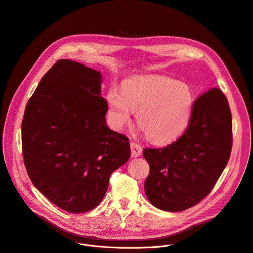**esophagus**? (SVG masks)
<instances>
[{"label": "esophagus", "instance_id": "34e87169", "mask_svg": "<svg viewBox=\"0 0 253 253\" xmlns=\"http://www.w3.org/2000/svg\"><path fill=\"white\" fill-rule=\"evenodd\" d=\"M130 146H131V155H132V157H138L142 154V146L140 145L139 143L131 141Z\"/></svg>", "mask_w": 253, "mask_h": 253}]
</instances>
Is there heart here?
<instances>
[{
    "label": "heart",
    "mask_w": 253,
    "mask_h": 253,
    "mask_svg": "<svg viewBox=\"0 0 253 253\" xmlns=\"http://www.w3.org/2000/svg\"><path fill=\"white\" fill-rule=\"evenodd\" d=\"M189 85L162 76H144L126 81L121 91L112 87L107 94L109 115L117 128L131 119L132 110L146 137L165 145L187 130L194 106Z\"/></svg>",
    "instance_id": "heart-1"
}]
</instances>
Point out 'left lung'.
<instances>
[{"label":"left lung","mask_w":253,"mask_h":253,"mask_svg":"<svg viewBox=\"0 0 253 253\" xmlns=\"http://www.w3.org/2000/svg\"><path fill=\"white\" fill-rule=\"evenodd\" d=\"M232 148V117L223 92L210 88L195 101L187 130L162 148H145L150 166L145 193L155 207L186 210L206 197L222 174Z\"/></svg>","instance_id":"1"}]
</instances>
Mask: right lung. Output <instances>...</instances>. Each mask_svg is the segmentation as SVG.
<instances>
[{
	"mask_svg": "<svg viewBox=\"0 0 253 253\" xmlns=\"http://www.w3.org/2000/svg\"><path fill=\"white\" fill-rule=\"evenodd\" d=\"M101 74L67 59L58 60L27 103L22 152L34 186L71 213L95 208L111 174L131 155L127 136L106 126L107 101Z\"/></svg>",
	"mask_w": 253,
	"mask_h": 253,
	"instance_id": "add662e5",
	"label": "right lung"
}]
</instances>
